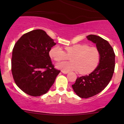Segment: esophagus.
<instances>
[{"instance_id":"1","label":"esophagus","mask_w":124,"mask_h":124,"mask_svg":"<svg viewBox=\"0 0 124 124\" xmlns=\"http://www.w3.org/2000/svg\"><path fill=\"white\" fill-rule=\"evenodd\" d=\"M62 72L63 73H64V74H67V73H68V71H64V70H62Z\"/></svg>"}]
</instances>
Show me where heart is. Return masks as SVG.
<instances>
[{
    "mask_svg": "<svg viewBox=\"0 0 124 124\" xmlns=\"http://www.w3.org/2000/svg\"><path fill=\"white\" fill-rule=\"evenodd\" d=\"M64 51L58 46L50 49L49 55L56 62L68 59L70 62H62L57 64L56 67L64 71H78L82 75L88 74L93 71L97 66L100 54L95 46H89L87 44H75L65 47Z\"/></svg>",
    "mask_w": 124,
    "mask_h": 124,
    "instance_id": "1",
    "label": "heart"
}]
</instances>
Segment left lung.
<instances>
[{
  "instance_id": "obj_1",
  "label": "left lung",
  "mask_w": 124,
  "mask_h": 124,
  "mask_svg": "<svg viewBox=\"0 0 124 124\" xmlns=\"http://www.w3.org/2000/svg\"><path fill=\"white\" fill-rule=\"evenodd\" d=\"M96 44L100 57L99 65L89 75L76 79L72 85L74 92L81 98L87 99L100 93L108 85L115 69V53L107 41L96 35L87 36Z\"/></svg>"
}]
</instances>
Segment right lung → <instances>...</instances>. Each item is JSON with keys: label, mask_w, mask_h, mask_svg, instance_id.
<instances>
[{"label": "right lung", "mask_w": 124, "mask_h": 124, "mask_svg": "<svg viewBox=\"0 0 124 124\" xmlns=\"http://www.w3.org/2000/svg\"><path fill=\"white\" fill-rule=\"evenodd\" d=\"M56 44L42 30L23 35L13 49L12 72L16 84L31 96L45 94L61 72L54 68L49 52Z\"/></svg>", "instance_id": "right-lung-1"}]
</instances>
